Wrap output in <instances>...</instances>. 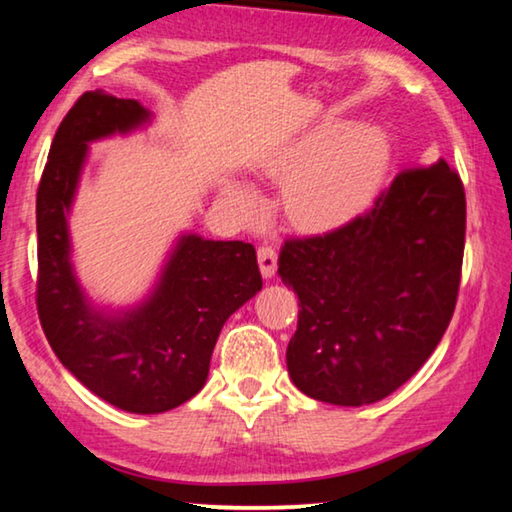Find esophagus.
I'll list each match as a JSON object with an SVG mask.
<instances>
[{
	"label": "esophagus",
	"mask_w": 512,
	"mask_h": 512,
	"mask_svg": "<svg viewBox=\"0 0 512 512\" xmlns=\"http://www.w3.org/2000/svg\"><path fill=\"white\" fill-rule=\"evenodd\" d=\"M257 262H259V271H262L264 277H273L277 271V253L271 246H259L257 248Z\"/></svg>",
	"instance_id": "esophagus-1"
}]
</instances>
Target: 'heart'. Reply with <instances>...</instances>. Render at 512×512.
Returning a JSON list of instances; mask_svg holds the SVG:
<instances>
[{"label":"heart","instance_id":"heart-1","mask_svg":"<svg viewBox=\"0 0 512 512\" xmlns=\"http://www.w3.org/2000/svg\"><path fill=\"white\" fill-rule=\"evenodd\" d=\"M393 149L375 124H332L293 144L271 171L298 169L287 185V212L305 230H329L361 214L379 194L391 167ZM225 198L241 221L264 212L253 187L232 180Z\"/></svg>","mask_w":512,"mask_h":512}]
</instances>
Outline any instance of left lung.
I'll list each match as a JSON object with an SVG mask.
<instances>
[{
	"mask_svg": "<svg viewBox=\"0 0 512 512\" xmlns=\"http://www.w3.org/2000/svg\"><path fill=\"white\" fill-rule=\"evenodd\" d=\"M463 246V183L443 158L397 173L343 228L287 241L277 275L300 300L287 348L298 391L366 406L409 381L452 320Z\"/></svg>",
	"mask_w": 512,
	"mask_h": 512,
	"instance_id": "1",
	"label": "left lung"
}]
</instances>
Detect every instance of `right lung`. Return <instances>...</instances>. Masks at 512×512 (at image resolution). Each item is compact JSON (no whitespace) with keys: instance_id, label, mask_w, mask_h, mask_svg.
Wrapping results in <instances>:
<instances>
[{"instance_id":"add662e5","label":"right lung","mask_w":512,"mask_h":512,"mask_svg":"<svg viewBox=\"0 0 512 512\" xmlns=\"http://www.w3.org/2000/svg\"><path fill=\"white\" fill-rule=\"evenodd\" d=\"M155 115L135 99L85 92L51 142L36 198L38 314L60 363L103 402L153 415L201 391L221 327L262 291L255 248L183 230L149 291L131 305L94 300L74 268L69 214L90 144L133 135Z\"/></svg>"}]
</instances>
